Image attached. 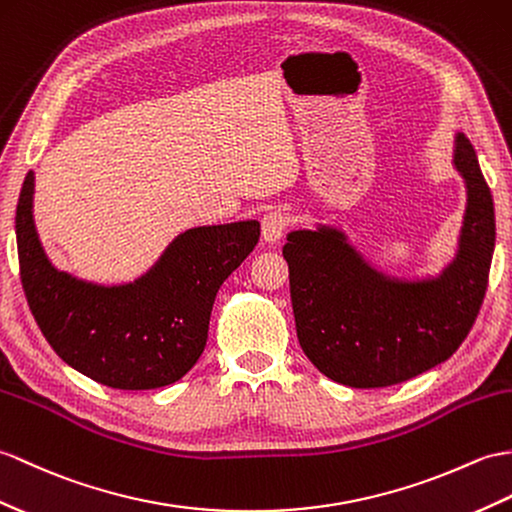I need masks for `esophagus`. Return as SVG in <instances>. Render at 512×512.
<instances>
[{
	"label": "esophagus",
	"instance_id": "esophagus-1",
	"mask_svg": "<svg viewBox=\"0 0 512 512\" xmlns=\"http://www.w3.org/2000/svg\"><path fill=\"white\" fill-rule=\"evenodd\" d=\"M288 224H290L288 213H285L283 209H272L266 213L264 220H261V235H264V240L268 244L277 242L279 237L285 233V229H288Z\"/></svg>",
	"mask_w": 512,
	"mask_h": 512
}]
</instances>
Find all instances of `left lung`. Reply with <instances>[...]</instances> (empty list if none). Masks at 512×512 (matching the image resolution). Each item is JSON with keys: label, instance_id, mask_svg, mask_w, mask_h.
Wrapping results in <instances>:
<instances>
[{"label": "left lung", "instance_id": "1", "mask_svg": "<svg viewBox=\"0 0 512 512\" xmlns=\"http://www.w3.org/2000/svg\"><path fill=\"white\" fill-rule=\"evenodd\" d=\"M454 163L467 181L460 251L441 277L390 281L368 268L338 231H294L283 244L301 349L320 373L351 388H386L449 360L484 301L495 209L465 135Z\"/></svg>", "mask_w": 512, "mask_h": 512}]
</instances>
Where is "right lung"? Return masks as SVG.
<instances>
[{"label":"right lung","mask_w":512,"mask_h":512,"mask_svg":"<svg viewBox=\"0 0 512 512\" xmlns=\"http://www.w3.org/2000/svg\"><path fill=\"white\" fill-rule=\"evenodd\" d=\"M32 189L28 172L15 218L19 275L30 312L58 358L117 390L178 382L205 351L213 301L259 242V222L187 231L144 279L100 288L47 261L32 222Z\"/></svg>","instance_id":"add662e5"}]
</instances>
